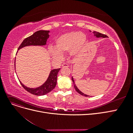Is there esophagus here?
I'll list each match as a JSON object with an SVG mask.
<instances>
[{
	"mask_svg": "<svg viewBox=\"0 0 133 133\" xmlns=\"http://www.w3.org/2000/svg\"><path fill=\"white\" fill-rule=\"evenodd\" d=\"M62 67L64 68V67H69V64H68L66 63H63L62 65Z\"/></svg>",
	"mask_w": 133,
	"mask_h": 133,
	"instance_id": "34e87169",
	"label": "esophagus"
}]
</instances>
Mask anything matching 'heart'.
Wrapping results in <instances>:
<instances>
[{"label":"heart","mask_w":133,"mask_h":133,"mask_svg":"<svg viewBox=\"0 0 133 133\" xmlns=\"http://www.w3.org/2000/svg\"><path fill=\"white\" fill-rule=\"evenodd\" d=\"M86 42V35L82 32L72 31L63 34L56 38L55 48H49V54L55 60L61 59L62 54L68 51L71 56H77L83 50Z\"/></svg>","instance_id":"b5f03b06"}]
</instances>
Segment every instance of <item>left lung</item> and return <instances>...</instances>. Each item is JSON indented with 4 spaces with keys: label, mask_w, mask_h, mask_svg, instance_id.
I'll return each mask as SVG.
<instances>
[{
    "label": "left lung",
    "mask_w": 133,
    "mask_h": 133,
    "mask_svg": "<svg viewBox=\"0 0 133 133\" xmlns=\"http://www.w3.org/2000/svg\"><path fill=\"white\" fill-rule=\"evenodd\" d=\"M90 31L91 32L90 30ZM92 33H94V35L95 36V37H96V38H108V36H107V35H105V34H102V33H99V32L93 31V32H92ZM71 80H72V81H73V82L74 87V88H75V90H76V91H77L79 94H81L82 95L85 96H88V95H86V94H84L83 92H82L81 91H80V90L78 89V88H77V87H76V85H75V82H74V79H73V76H72V77H71Z\"/></svg>",
    "instance_id": "8db88e82"
}]
</instances>
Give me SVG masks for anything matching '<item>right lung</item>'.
<instances>
[{
	"label": "right lung",
	"mask_w": 133,
	"mask_h": 133,
	"mask_svg": "<svg viewBox=\"0 0 133 133\" xmlns=\"http://www.w3.org/2000/svg\"><path fill=\"white\" fill-rule=\"evenodd\" d=\"M49 30H42L35 32L33 35L24 40L21 45L18 48V50L27 46H43L46 45L47 39L49 37ZM14 65L15 69V61ZM60 70V68L51 70L46 82L41 86L36 88H28L22 84L21 81L19 82L22 87L30 93L38 96L45 95L54 89L57 85V75Z\"/></svg>",
	"instance_id": "obj_1"
}]
</instances>
